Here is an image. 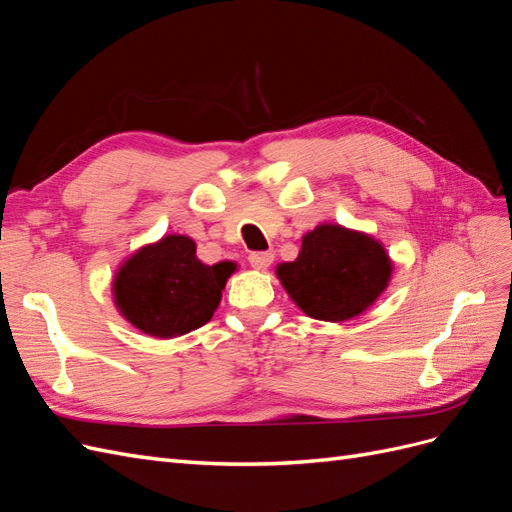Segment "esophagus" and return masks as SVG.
<instances>
[{"instance_id":"1","label":"esophagus","mask_w":512,"mask_h":512,"mask_svg":"<svg viewBox=\"0 0 512 512\" xmlns=\"http://www.w3.org/2000/svg\"><path fill=\"white\" fill-rule=\"evenodd\" d=\"M247 260H250V265H252L254 269L265 271V269L271 267L273 254H271V252H252L250 256H247Z\"/></svg>"}]
</instances>
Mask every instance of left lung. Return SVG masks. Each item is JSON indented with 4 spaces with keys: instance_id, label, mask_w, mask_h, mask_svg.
<instances>
[{
    "instance_id": "8db88e82",
    "label": "left lung",
    "mask_w": 512,
    "mask_h": 512,
    "mask_svg": "<svg viewBox=\"0 0 512 512\" xmlns=\"http://www.w3.org/2000/svg\"><path fill=\"white\" fill-rule=\"evenodd\" d=\"M391 271V260L376 239L322 224L303 237L297 260L277 267V277L307 316L342 322L380 297Z\"/></svg>"
}]
</instances>
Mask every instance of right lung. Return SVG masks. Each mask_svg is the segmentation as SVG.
<instances>
[{
	"label": "right lung",
	"instance_id": "obj_1",
	"mask_svg": "<svg viewBox=\"0 0 512 512\" xmlns=\"http://www.w3.org/2000/svg\"><path fill=\"white\" fill-rule=\"evenodd\" d=\"M235 262L205 265L196 243L183 235L138 250L113 282L119 312L151 337H177L200 329L220 305Z\"/></svg>",
	"mask_w": 512,
	"mask_h": 512
}]
</instances>
